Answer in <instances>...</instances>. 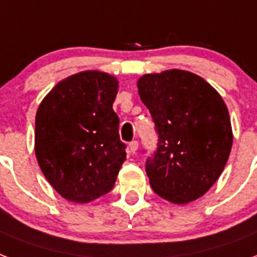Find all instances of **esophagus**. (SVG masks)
I'll list each match as a JSON object with an SVG mask.
<instances>
[{"instance_id": "obj_1", "label": "esophagus", "mask_w": 257, "mask_h": 257, "mask_svg": "<svg viewBox=\"0 0 257 257\" xmlns=\"http://www.w3.org/2000/svg\"><path fill=\"white\" fill-rule=\"evenodd\" d=\"M138 150V141H133V142L128 143V151L134 154L135 151Z\"/></svg>"}]
</instances>
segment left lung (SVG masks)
Segmentation results:
<instances>
[{
  "label": "left lung",
  "instance_id": "8db88e82",
  "mask_svg": "<svg viewBox=\"0 0 257 257\" xmlns=\"http://www.w3.org/2000/svg\"><path fill=\"white\" fill-rule=\"evenodd\" d=\"M137 85L158 134V147L146 161L151 188L173 204L200 198L221 176L233 142L222 97L182 69L147 73Z\"/></svg>",
  "mask_w": 257,
  "mask_h": 257
}]
</instances>
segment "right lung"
Segmentation results:
<instances>
[{"mask_svg":"<svg viewBox=\"0 0 257 257\" xmlns=\"http://www.w3.org/2000/svg\"><path fill=\"white\" fill-rule=\"evenodd\" d=\"M118 87L115 76L84 71L59 81L39 106L36 158L65 200L85 204L114 188L126 161L112 110Z\"/></svg>","mask_w":257,"mask_h":257,"instance_id":"obj_1","label":"right lung"}]
</instances>
